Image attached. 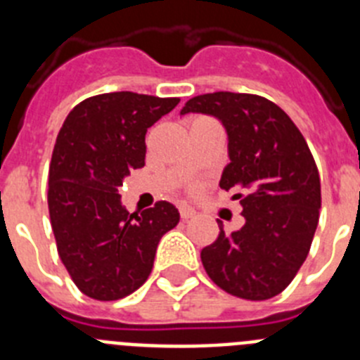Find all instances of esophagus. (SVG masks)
Returning a JSON list of instances; mask_svg holds the SVG:
<instances>
[{
  "mask_svg": "<svg viewBox=\"0 0 360 360\" xmlns=\"http://www.w3.org/2000/svg\"><path fill=\"white\" fill-rule=\"evenodd\" d=\"M178 212H180L182 219H189L196 214L195 209L191 207V205H187V203H180V205H178Z\"/></svg>",
  "mask_w": 360,
  "mask_h": 360,
  "instance_id": "34e87169",
  "label": "esophagus"
}]
</instances>
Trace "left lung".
<instances>
[{
  "label": "left lung",
  "mask_w": 360,
  "mask_h": 360,
  "mask_svg": "<svg viewBox=\"0 0 360 360\" xmlns=\"http://www.w3.org/2000/svg\"><path fill=\"white\" fill-rule=\"evenodd\" d=\"M202 113L227 131L229 164L219 187L243 207V227L202 250L209 278L229 294L263 301L290 285L316 234L321 180L316 162L290 117L269 98L216 91L193 97L180 115ZM221 224V221H219Z\"/></svg>",
  "instance_id": "1"
}]
</instances>
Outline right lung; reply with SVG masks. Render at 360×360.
Returning a JSON list of instances; mask_svg holds the SVG:
<instances>
[{
    "label": "right lung",
    "instance_id": "obj_1",
    "mask_svg": "<svg viewBox=\"0 0 360 360\" xmlns=\"http://www.w3.org/2000/svg\"><path fill=\"white\" fill-rule=\"evenodd\" d=\"M180 98L115 91L73 108L57 135L49 173V211L57 250L79 290L122 299L149 278L160 238L180 214L158 202L141 214L122 205L119 187L144 167L146 133Z\"/></svg>",
    "mask_w": 360,
    "mask_h": 360
}]
</instances>
